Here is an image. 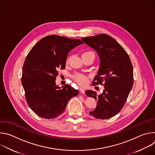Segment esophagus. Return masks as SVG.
Instances as JSON below:
<instances>
[{
	"label": "esophagus",
	"instance_id": "esophagus-1",
	"mask_svg": "<svg viewBox=\"0 0 155 155\" xmlns=\"http://www.w3.org/2000/svg\"><path fill=\"white\" fill-rule=\"evenodd\" d=\"M79 91H80V92L81 93V94H84V92H85V90H84V89H83V88H80L79 89Z\"/></svg>",
	"mask_w": 155,
	"mask_h": 155
}]
</instances>
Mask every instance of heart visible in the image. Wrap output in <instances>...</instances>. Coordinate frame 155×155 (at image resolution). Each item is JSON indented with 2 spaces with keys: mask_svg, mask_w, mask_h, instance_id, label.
Segmentation results:
<instances>
[{
  "mask_svg": "<svg viewBox=\"0 0 155 155\" xmlns=\"http://www.w3.org/2000/svg\"><path fill=\"white\" fill-rule=\"evenodd\" d=\"M87 54H93L94 55V54L93 52H91V51L86 52V53H83V55ZM72 78H73V79L74 80V81L76 83H77L79 85H80L81 86H86L88 83V82H89V78H88V77L87 76H86V75H84L83 74H76L73 75Z\"/></svg>",
  "mask_w": 155,
  "mask_h": 155,
  "instance_id": "b5f03b06",
  "label": "heart"
}]
</instances>
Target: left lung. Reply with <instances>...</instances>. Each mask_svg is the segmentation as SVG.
Masks as SVG:
<instances>
[{
    "mask_svg": "<svg viewBox=\"0 0 155 155\" xmlns=\"http://www.w3.org/2000/svg\"><path fill=\"white\" fill-rule=\"evenodd\" d=\"M86 45L96 50L100 59V68L93 85L103 84V92L97 95L87 90L88 97L97 101L95 109L90 114L105 120L117 115L123 107L133 86V68L124 49L111 36L101 34L82 38Z\"/></svg>",
    "mask_w": 155,
    "mask_h": 155,
    "instance_id": "left-lung-1",
    "label": "left lung"
}]
</instances>
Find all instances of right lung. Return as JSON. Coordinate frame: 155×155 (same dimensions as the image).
I'll list each match as a JSON object with an SVG mask.
<instances>
[{"label": "right lung", "instance_id": "obj_1", "mask_svg": "<svg viewBox=\"0 0 155 155\" xmlns=\"http://www.w3.org/2000/svg\"><path fill=\"white\" fill-rule=\"evenodd\" d=\"M80 39L51 35L43 37L31 50L23 67L21 83L26 101L38 116L47 119L61 115L68 101L78 94L68 84L56 86L58 69H64L68 53L81 44Z\"/></svg>", "mask_w": 155, "mask_h": 155}]
</instances>
